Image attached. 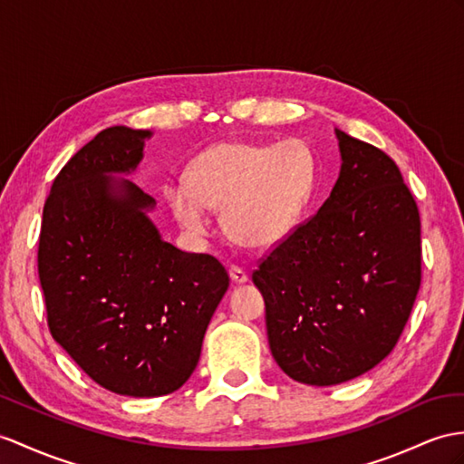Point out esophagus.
Masks as SVG:
<instances>
[{
  "instance_id": "obj_1",
  "label": "esophagus",
  "mask_w": 464,
  "mask_h": 464,
  "mask_svg": "<svg viewBox=\"0 0 464 464\" xmlns=\"http://www.w3.org/2000/svg\"><path fill=\"white\" fill-rule=\"evenodd\" d=\"M230 279L234 281V284H246L247 281V274L240 267V266H232L230 267Z\"/></svg>"
}]
</instances>
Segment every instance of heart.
Returning a JSON list of instances; mask_svg holds the SVG:
<instances>
[{
    "mask_svg": "<svg viewBox=\"0 0 464 464\" xmlns=\"http://www.w3.org/2000/svg\"><path fill=\"white\" fill-rule=\"evenodd\" d=\"M314 161L309 147L222 141L198 153L185 180H169L165 198L193 236L208 232V208H222V228L244 247H271L295 228L311 195Z\"/></svg>",
    "mask_w": 464,
    "mask_h": 464,
    "instance_id": "heart-1",
    "label": "heart"
}]
</instances>
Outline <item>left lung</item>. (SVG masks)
<instances>
[{"label":"left lung","mask_w":464,"mask_h":464,"mask_svg":"<svg viewBox=\"0 0 464 464\" xmlns=\"http://www.w3.org/2000/svg\"><path fill=\"white\" fill-rule=\"evenodd\" d=\"M341 175L317 214L262 257L271 354L289 378L336 386L400 341L421 285L420 208L398 165L336 130Z\"/></svg>","instance_id":"8db88e82"}]
</instances>
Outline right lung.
<instances>
[{"label": "right lung", "mask_w": 464, "mask_h": 464, "mask_svg": "<svg viewBox=\"0 0 464 464\" xmlns=\"http://www.w3.org/2000/svg\"><path fill=\"white\" fill-rule=\"evenodd\" d=\"M151 131L102 130L54 177L37 267L53 338L102 388L131 398L179 390L230 285L214 256L163 242L155 200L128 179Z\"/></svg>", "instance_id": "obj_1"}]
</instances>
